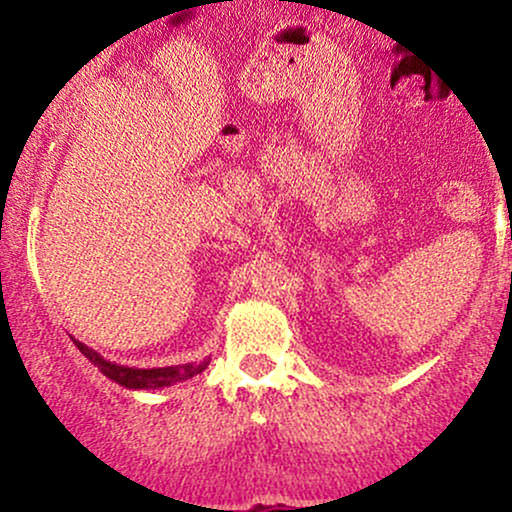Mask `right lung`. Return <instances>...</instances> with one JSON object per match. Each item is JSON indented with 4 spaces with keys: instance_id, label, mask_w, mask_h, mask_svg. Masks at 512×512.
<instances>
[{
    "instance_id": "right-lung-1",
    "label": "right lung",
    "mask_w": 512,
    "mask_h": 512,
    "mask_svg": "<svg viewBox=\"0 0 512 512\" xmlns=\"http://www.w3.org/2000/svg\"><path fill=\"white\" fill-rule=\"evenodd\" d=\"M79 351L84 354L88 361L93 363L105 378H110L113 383L127 387V390H158V387H168L175 383H185V380L195 378V375L202 373L204 368L209 366L211 358H204L202 363H182V366H166V368H129V366H120V363L108 361L103 358L98 351H93L91 346L76 342Z\"/></svg>"
}]
</instances>
